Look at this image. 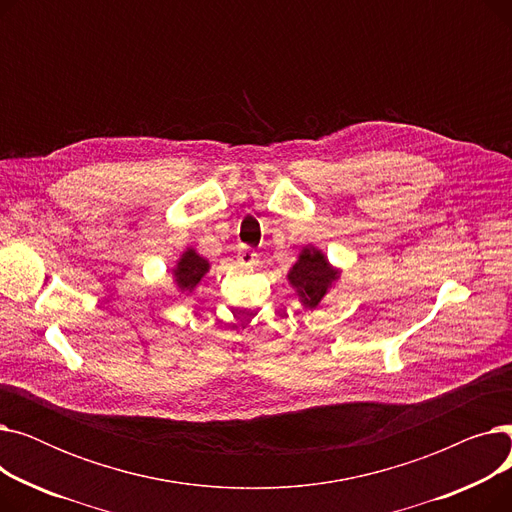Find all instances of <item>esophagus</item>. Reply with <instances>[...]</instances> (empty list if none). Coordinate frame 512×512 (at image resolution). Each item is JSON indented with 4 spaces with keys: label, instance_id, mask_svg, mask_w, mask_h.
Wrapping results in <instances>:
<instances>
[{
    "label": "esophagus",
    "instance_id": "34e87169",
    "mask_svg": "<svg viewBox=\"0 0 512 512\" xmlns=\"http://www.w3.org/2000/svg\"><path fill=\"white\" fill-rule=\"evenodd\" d=\"M236 261H238L240 267H253V265H257V253L249 251V249H242L236 255Z\"/></svg>",
    "mask_w": 512,
    "mask_h": 512
}]
</instances>
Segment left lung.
<instances>
[{
  "instance_id": "1",
  "label": "left lung",
  "mask_w": 512,
  "mask_h": 512,
  "mask_svg": "<svg viewBox=\"0 0 512 512\" xmlns=\"http://www.w3.org/2000/svg\"><path fill=\"white\" fill-rule=\"evenodd\" d=\"M340 276V267H334L324 251L307 245L301 249L299 259L288 270L286 280L299 297V303L305 309H315L340 282Z\"/></svg>"
}]
</instances>
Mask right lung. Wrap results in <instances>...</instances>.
Returning a JSON list of instances; mask_svg holds the SVG:
<instances>
[{
	"instance_id": "1",
	"label": "right lung",
	"mask_w": 512,
	"mask_h": 512,
	"mask_svg": "<svg viewBox=\"0 0 512 512\" xmlns=\"http://www.w3.org/2000/svg\"><path fill=\"white\" fill-rule=\"evenodd\" d=\"M209 270L211 263L201 257L193 247H186L176 259V265L172 267V282L180 294L188 297V294L195 292V288L201 284Z\"/></svg>"
}]
</instances>
